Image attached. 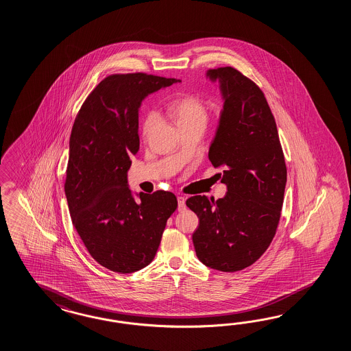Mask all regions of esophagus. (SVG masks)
<instances>
[{
	"label": "esophagus",
	"instance_id": "1",
	"mask_svg": "<svg viewBox=\"0 0 351 351\" xmlns=\"http://www.w3.org/2000/svg\"><path fill=\"white\" fill-rule=\"evenodd\" d=\"M185 208H186V204H185V198L184 197H181V195H179L178 197V209L179 210H185Z\"/></svg>",
	"mask_w": 351,
	"mask_h": 351
}]
</instances>
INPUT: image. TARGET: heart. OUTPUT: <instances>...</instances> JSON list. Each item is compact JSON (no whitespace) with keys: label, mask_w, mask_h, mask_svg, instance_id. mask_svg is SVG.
Instances as JSON below:
<instances>
[{"label":"heart","mask_w":351,"mask_h":351,"mask_svg":"<svg viewBox=\"0 0 351 351\" xmlns=\"http://www.w3.org/2000/svg\"><path fill=\"white\" fill-rule=\"evenodd\" d=\"M169 111H170L171 117L173 119V121L179 126L180 130L194 125L206 126V123L208 121V106L197 95H182L180 98L175 99L170 104ZM156 123H157L156 114H148L143 123V135L147 136L151 133Z\"/></svg>","instance_id":"b5f03b06"}]
</instances>
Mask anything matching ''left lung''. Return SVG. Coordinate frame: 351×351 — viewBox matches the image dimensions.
I'll list each match as a JSON object with an SVG mask.
<instances>
[{
    "label": "left lung",
    "instance_id": "obj_1",
    "mask_svg": "<svg viewBox=\"0 0 351 351\" xmlns=\"http://www.w3.org/2000/svg\"><path fill=\"white\" fill-rule=\"evenodd\" d=\"M223 101L208 158L228 186L222 199L186 200L199 218L193 234L203 265L237 272L253 265L269 247L281 216L286 165L275 117L263 92L234 67L209 69Z\"/></svg>",
    "mask_w": 351,
    "mask_h": 351
}]
</instances>
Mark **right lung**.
Returning <instances> with one entry per match:
<instances>
[{
	"instance_id": "1",
	"label": "right lung",
	"mask_w": 351,
	"mask_h": 351,
	"mask_svg": "<svg viewBox=\"0 0 351 351\" xmlns=\"http://www.w3.org/2000/svg\"><path fill=\"white\" fill-rule=\"evenodd\" d=\"M179 79L136 74L107 76L88 95L69 143L65 194L73 225L104 268L133 274L149 265L166 222L178 208L170 191L139 193L128 184L139 151L142 101Z\"/></svg>"
}]
</instances>
